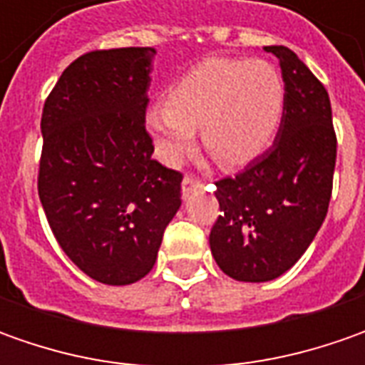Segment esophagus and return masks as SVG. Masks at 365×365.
<instances>
[{
	"instance_id": "34e87169",
	"label": "esophagus",
	"mask_w": 365,
	"mask_h": 365,
	"mask_svg": "<svg viewBox=\"0 0 365 365\" xmlns=\"http://www.w3.org/2000/svg\"><path fill=\"white\" fill-rule=\"evenodd\" d=\"M205 182L201 178H197L195 175H187L182 178V197H189L195 189H201Z\"/></svg>"
}]
</instances>
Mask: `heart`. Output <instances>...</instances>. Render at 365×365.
I'll return each instance as SVG.
<instances>
[{
  "label": "heart",
  "instance_id": "obj_1",
  "mask_svg": "<svg viewBox=\"0 0 365 365\" xmlns=\"http://www.w3.org/2000/svg\"><path fill=\"white\" fill-rule=\"evenodd\" d=\"M284 111V81L266 61L205 58L148 109L146 128L160 158L178 164L201 128L205 150L221 166L247 164L272 144Z\"/></svg>",
  "mask_w": 365,
  "mask_h": 365
}]
</instances>
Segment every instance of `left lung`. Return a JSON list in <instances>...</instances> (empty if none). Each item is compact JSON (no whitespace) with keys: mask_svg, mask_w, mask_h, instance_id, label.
Returning a JSON list of instances; mask_svg holds the SVG:
<instances>
[{"mask_svg":"<svg viewBox=\"0 0 365 365\" xmlns=\"http://www.w3.org/2000/svg\"><path fill=\"white\" fill-rule=\"evenodd\" d=\"M264 50L284 81L280 128L272 148L215 182L221 215L209 233L217 266L240 282H268L299 262L327 215L337 158L323 83L287 46Z\"/></svg>","mask_w":365,"mask_h":365,"instance_id":"left-lung-1","label":"left lung"}]
</instances>
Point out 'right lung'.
Instances as JSON below:
<instances>
[{
  "instance_id": "right-lung-1",
  "label": "right lung",
  "mask_w": 365,
  "mask_h": 365,
  "mask_svg": "<svg viewBox=\"0 0 365 365\" xmlns=\"http://www.w3.org/2000/svg\"><path fill=\"white\" fill-rule=\"evenodd\" d=\"M150 46L91 50L64 68L42 109L38 195L58 245L93 280L144 278L180 207L178 170L152 158Z\"/></svg>"
}]
</instances>
